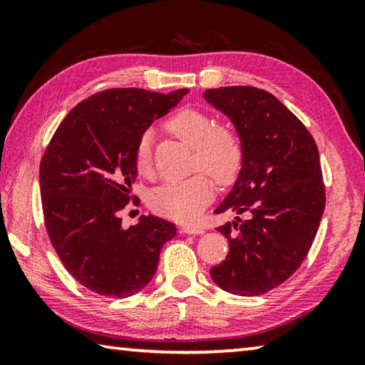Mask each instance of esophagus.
I'll list each match as a JSON object with an SVG mask.
<instances>
[{
	"instance_id": "1",
	"label": "esophagus",
	"mask_w": 365,
	"mask_h": 365,
	"mask_svg": "<svg viewBox=\"0 0 365 365\" xmlns=\"http://www.w3.org/2000/svg\"><path fill=\"white\" fill-rule=\"evenodd\" d=\"M180 232L187 233V235H201V233H205V228L196 227V225H183L180 228Z\"/></svg>"
}]
</instances>
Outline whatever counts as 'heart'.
Segmentation results:
<instances>
[{
    "label": "heart",
    "instance_id": "b5f03b06",
    "mask_svg": "<svg viewBox=\"0 0 365 365\" xmlns=\"http://www.w3.org/2000/svg\"><path fill=\"white\" fill-rule=\"evenodd\" d=\"M168 128L183 143L195 148L193 169L205 170L219 185L237 178L243 164V143L230 127L215 125L214 117L196 108H183L168 120ZM135 169L140 175L153 170L151 133H143L135 148ZM205 174L160 185L150 195V207L165 219L191 222L214 197V185Z\"/></svg>",
    "mask_w": 365,
    "mask_h": 365
}]
</instances>
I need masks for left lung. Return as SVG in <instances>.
Masks as SVG:
<instances>
[{"label":"left lung","instance_id":"1","mask_svg":"<svg viewBox=\"0 0 365 365\" xmlns=\"http://www.w3.org/2000/svg\"><path fill=\"white\" fill-rule=\"evenodd\" d=\"M205 100L232 120L243 143L242 170L215 214L246 215L217 228L230 250L211 277L232 294H264L298 270L316 238L325 209L317 145L265 90L222 86L206 90Z\"/></svg>","mask_w":365,"mask_h":365}]
</instances>
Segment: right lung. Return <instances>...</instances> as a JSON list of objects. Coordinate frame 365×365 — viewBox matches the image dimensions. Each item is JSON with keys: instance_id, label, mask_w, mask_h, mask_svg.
I'll return each mask as SVG.
<instances>
[{"instance_id": "right-lung-1", "label": "right lung", "mask_w": 365, "mask_h": 365, "mask_svg": "<svg viewBox=\"0 0 365 365\" xmlns=\"http://www.w3.org/2000/svg\"><path fill=\"white\" fill-rule=\"evenodd\" d=\"M188 93L110 88L78 103L59 123L40 163L43 217L53 248L80 285L110 298L143 289L177 228L156 215L122 227L133 200L135 148L151 123ZM137 205V201H135Z\"/></svg>"}]
</instances>
